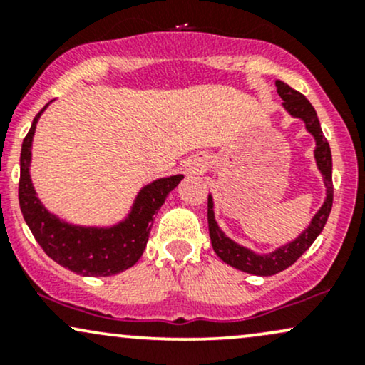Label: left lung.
<instances>
[{"label": "left lung", "mask_w": 365, "mask_h": 365, "mask_svg": "<svg viewBox=\"0 0 365 365\" xmlns=\"http://www.w3.org/2000/svg\"><path fill=\"white\" fill-rule=\"evenodd\" d=\"M276 89H278L279 98L283 99L284 110L290 113L292 116L302 118L305 121V128L312 133L316 139V156L317 168L322 173L326 185V200L322 207L317 211V215L312 217L311 225L305 228V232L297 240L290 242V244L279 247L274 252L267 255H257L252 250L245 249V247L235 244L225 237L215 220V212H212V199L211 195L207 197V223H209V237H211V244L217 257L221 261L230 264V266L237 267V269L244 271V273L257 274V276H273L279 271H284L290 267L297 259L302 255L305 250L314 244L317 235L324 228L326 221L333 207V159H331V149L328 140H326L324 133L321 130V123L317 120V113L312 108V104L305 99L304 94L299 91L292 89L288 83L282 81H276Z\"/></svg>", "instance_id": "8db88e82"}]
</instances>
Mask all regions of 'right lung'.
Here are the masks:
<instances>
[{
    "mask_svg": "<svg viewBox=\"0 0 365 365\" xmlns=\"http://www.w3.org/2000/svg\"><path fill=\"white\" fill-rule=\"evenodd\" d=\"M46 106L32 121L20 154L19 202L25 223L29 225L32 235L37 244L43 247L44 252L66 269L83 276H111L121 273L140 259L149 240L154 215L165 204L166 195L178 185L183 175L159 178L142 188L127 220L111 228H83V226L63 223L51 212L46 211L41 200L37 199L29 175L32 137H34L37 120Z\"/></svg>",
    "mask_w": 365,
    "mask_h": 365,
    "instance_id": "add662e5",
    "label": "right lung"
}]
</instances>
